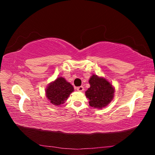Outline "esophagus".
<instances>
[{"label": "esophagus", "instance_id": "obj_1", "mask_svg": "<svg viewBox=\"0 0 155 155\" xmlns=\"http://www.w3.org/2000/svg\"><path fill=\"white\" fill-rule=\"evenodd\" d=\"M77 90L78 91H83L84 90V88H83V86H80V87H77Z\"/></svg>", "mask_w": 155, "mask_h": 155}]
</instances>
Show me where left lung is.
I'll list each match as a JSON object with an SVG mask.
<instances>
[{
	"label": "left lung",
	"instance_id": "obj_1",
	"mask_svg": "<svg viewBox=\"0 0 155 155\" xmlns=\"http://www.w3.org/2000/svg\"><path fill=\"white\" fill-rule=\"evenodd\" d=\"M89 83L90 87L85 91V96L90 100L89 103L91 107L102 109L111 103L114 96L115 90L108 81L93 74Z\"/></svg>",
	"mask_w": 155,
	"mask_h": 155
}]
</instances>
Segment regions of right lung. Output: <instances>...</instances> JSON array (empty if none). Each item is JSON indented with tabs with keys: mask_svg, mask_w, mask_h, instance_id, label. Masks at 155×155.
<instances>
[{
	"mask_svg": "<svg viewBox=\"0 0 155 155\" xmlns=\"http://www.w3.org/2000/svg\"><path fill=\"white\" fill-rule=\"evenodd\" d=\"M73 91L74 87L71 84L64 78L59 77L49 84L46 90V94L51 103L59 106L64 103Z\"/></svg>",
	"mask_w": 155,
	"mask_h": 155,
	"instance_id": "1",
	"label": "right lung"
}]
</instances>
